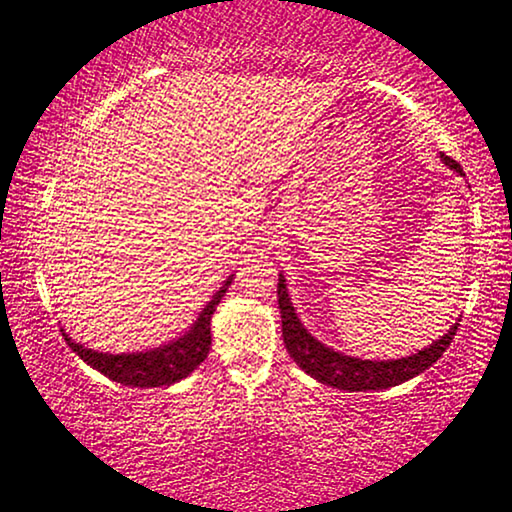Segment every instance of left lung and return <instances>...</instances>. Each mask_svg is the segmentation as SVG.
<instances>
[{
	"mask_svg": "<svg viewBox=\"0 0 512 512\" xmlns=\"http://www.w3.org/2000/svg\"><path fill=\"white\" fill-rule=\"evenodd\" d=\"M442 160L446 167H451L455 174L462 176V167L453 157L442 153ZM279 309H281V332H283V345H286L288 355L297 361V366L304 373L316 377L318 382L327 384V387L343 389V391H377V389H389L396 387L400 382H407L419 373L430 368L435 361L444 355L448 345H451L455 332H458L460 322L448 329V332L432 341V345L416 352V355L403 357V359H387V361H371V359H357L348 357L343 352H336L327 348L325 343H320L318 338H313L306 332L304 325L297 318L290 302L286 279L279 274Z\"/></svg>",
	"mask_w": 512,
	"mask_h": 512,
	"instance_id": "8db88e82",
	"label": "left lung"
}]
</instances>
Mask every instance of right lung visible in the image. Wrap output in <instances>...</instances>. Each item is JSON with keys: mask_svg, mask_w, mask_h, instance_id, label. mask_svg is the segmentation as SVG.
<instances>
[{"mask_svg": "<svg viewBox=\"0 0 512 512\" xmlns=\"http://www.w3.org/2000/svg\"><path fill=\"white\" fill-rule=\"evenodd\" d=\"M233 281V274L224 281V286L212 295V300L206 304V309L199 313V318L194 320V325L187 332L160 348L146 350V352H130V355H109V352H96L91 348H84L82 343H75L64 329L66 343L70 350L77 352L80 359L86 364L96 368L102 375H107L109 380L121 382L125 387H169L183 377L190 375L210 352V318L215 313L219 300H222L226 290H229Z\"/></svg>", "mask_w": 512, "mask_h": 512, "instance_id": "1", "label": "right lung"}]
</instances>
